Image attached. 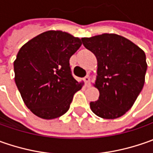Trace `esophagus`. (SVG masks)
Here are the masks:
<instances>
[{
    "instance_id": "1",
    "label": "esophagus",
    "mask_w": 153,
    "mask_h": 153,
    "mask_svg": "<svg viewBox=\"0 0 153 153\" xmlns=\"http://www.w3.org/2000/svg\"><path fill=\"white\" fill-rule=\"evenodd\" d=\"M83 80H84V82H85L86 87H88L89 84H90V77H89L88 76H85V77L83 78Z\"/></svg>"
}]
</instances>
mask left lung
Listing matches in <instances>:
<instances>
[{
    "label": "left lung",
    "mask_w": 153,
    "mask_h": 153,
    "mask_svg": "<svg viewBox=\"0 0 153 153\" xmlns=\"http://www.w3.org/2000/svg\"><path fill=\"white\" fill-rule=\"evenodd\" d=\"M82 42L97 59L94 86L100 96L90 102L92 111L105 119L120 117L132 107L143 88L147 69L144 51L117 34L82 37Z\"/></svg>",
    "instance_id": "8db88e82"
}]
</instances>
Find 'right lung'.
I'll return each instance as SVG.
<instances>
[{"mask_svg": "<svg viewBox=\"0 0 153 153\" xmlns=\"http://www.w3.org/2000/svg\"><path fill=\"white\" fill-rule=\"evenodd\" d=\"M81 39L61 30H48L22 46L14 60L15 83L30 111L43 119L61 117L82 88L71 75L70 58Z\"/></svg>", "mask_w": 153, "mask_h": 153, "instance_id": "obj_1", "label": "right lung"}]
</instances>
